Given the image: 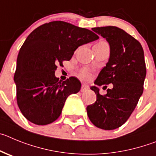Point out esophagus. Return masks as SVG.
I'll return each mask as SVG.
<instances>
[{"mask_svg": "<svg viewBox=\"0 0 156 156\" xmlns=\"http://www.w3.org/2000/svg\"><path fill=\"white\" fill-rule=\"evenodd\" d=\"M88 88H89L88 85H81V92H85V91L88 90Z\"/></svg>", "mask_w": 156, "mask_h": 156, "instance_id": "esophagus-1", "label": "esophagus"}]
</instances>
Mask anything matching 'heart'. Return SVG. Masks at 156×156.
Instances as JSON below:
<instances>
[{
  "label": "heart",
  "mask_w": 156,
  "mask_h": 156,
  "mask_svg": "<svg viewBox=\"0 0 156 156\" xmlns=\"http://www.w3.org/2000/svg\"><path fill=\"white\" fill-rule=\"evenodd\" d=\"M95 45H99V46H104V45H108L107 43L104 41H100L98 43H96ZM81 76L82 78H88L89 77L91 76V73L90 71H88V69H83L82 71H81Z\"/></svg>",
  "instance_id": "obj_1"
}]
</instances>
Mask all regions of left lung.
Instances as JSON below:
<instances>
[{
  "label": "left lung",
  "instance_id": "obj_1",
  "mask_svg": "<svg viewBox=\"0 0 156 156\" xmlns=\"http://www.w3.org/2000/svg\"><path fill=\"white\" fill-rule=\"evenodd\" d=\"M109 43L110 55L91 89L96 95L95 103L87 106L88 118L95 127L114 130L125 123L137 106L144 90L146 67L141 43L116 26L92 28ZM112 83L108 93L99 94V86Z\"/></svg>",
  "mask_w": 156,
  "mask_h": 156
}]
</instances>
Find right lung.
<instances>
[{
    "label": "right lung",
    "mask_w": 156,
    "mask_h": 156,
    "mask_svg": "<svg viewBox=\"0 0 156 156\" xmlns=\"http://www.w3.org/2000/svg\"><path fill=\"white\" fill-rule=\"evenodd\" d=\"M98 39L91 30L62 21L43 24L29 35L14 76L17 103L28 120L46 125L58 118L67 98L80 91L81 82L75 77L59 80L57 65L70 61L78 47Z\"/></svg>",
    "instance_id": "right-lung-1"
}]
</instances>
